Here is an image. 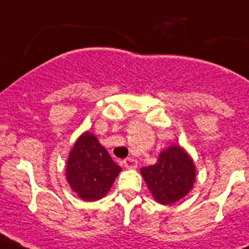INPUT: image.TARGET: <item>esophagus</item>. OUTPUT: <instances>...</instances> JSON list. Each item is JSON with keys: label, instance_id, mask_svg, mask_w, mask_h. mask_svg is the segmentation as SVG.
Masks as SVG:
<instances>
[{"label": "esophagus", "instance_id": "esophagus-1", "mask_svg": "<svg viewBox=\"0 0 249 249\" xmlns=\"http://www.w3.org/2000/svg\"><path fill=\"white\" fill-rule=\"evenodd\" d=\"M123 162H124V166L126 169H136L138 167V161L133 158H126Z\"/></svg>", "mask_w": 249, "mask_h": 249}]
</instances>
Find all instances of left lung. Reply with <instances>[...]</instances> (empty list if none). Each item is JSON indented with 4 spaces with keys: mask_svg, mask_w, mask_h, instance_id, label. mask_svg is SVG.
<instances>
[{
    "mask_svg": "<svg viewBox=\"0 0 249 249\" xmlns=\"http://www.w3.org/2000/svg\"><path fill=\"white\" fill-rule=\"evenodd\" d=\"M140 171L154 198L161 205H171L185 197L196 178L194 161L178 145L163 150L155 165Z\"/></svg>",
    "mask_w": 249,
    "mask_h": 249,
    "instance_id": "1",
    "label": "left lung"
}]
</instances>
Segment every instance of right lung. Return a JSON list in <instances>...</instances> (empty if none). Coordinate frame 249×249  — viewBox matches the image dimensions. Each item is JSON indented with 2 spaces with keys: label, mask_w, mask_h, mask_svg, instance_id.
<instances>
[{
  "label": "right lung",
  "mask_w": 249,
  "mask_h": 249,
  "mask_svg": "<svg viewBox=\"0 0 249 249\" xmlns=\"http://www.w3.org/2000/svg\"><path fill=\"white\" fill-rule=\"evenodd\" d=\"M122 167L93 134L84 133L75 141L67 161L66 176L71 190L84 201H97L108 194Z\"/></svg>",
  "instance_id": "add662e5"
}]
</instances>
